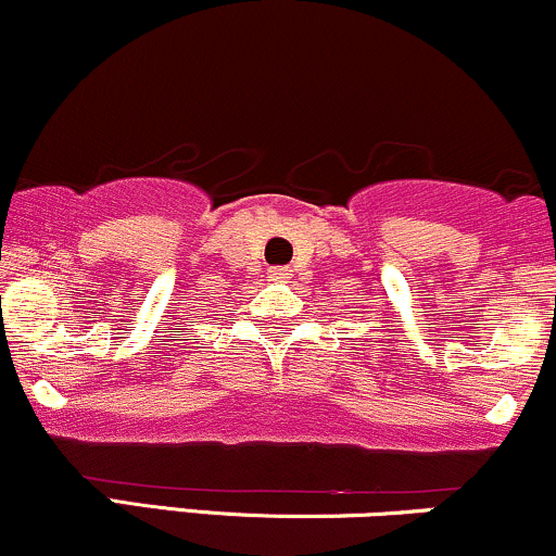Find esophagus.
I'll return each instance as SVG.
<instances>
[{
  "label": "esophagus",
  "mask_w": 556,
  "mask_h": 556,
  "mask_svg": "<svg viewBox=\"0 0 556 556\" xmlns=\"http://www.w3.org/2000/svg\"><path fill=\"white\" fill-rule=\"evenodd\" d=\"M269 277L274 279V282H287L292 274H290V269H287V266H274V269L269 271Z\"/></svg>",
  "instance_id": "obj_1"
}]
</instances>
